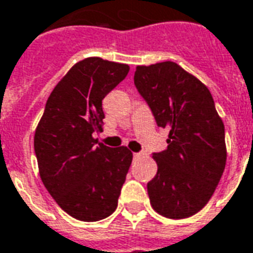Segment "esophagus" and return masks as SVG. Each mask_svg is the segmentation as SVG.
<instances>
[{"mask_svg":"<svg viewBox=\"0 0 253 253\" xmlns=\"http://www.w3.org/2000/svg\"><path fill=\"white\" fill-rule=\"evenodd\" d=\"M140 156H142L140 153H133V157H135V158H137V157H140Z\"/></svg>","mask_w":253,"mask_h":253,"instance_id":"34e87169","label":"esophagus"}]
</instances>
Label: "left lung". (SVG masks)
<instances>
[{"label": "left lung", "instance_id": "1", "mask_svg": "<svg viewBox=\"0 0 253 253\" xmlns=\"http://www.w3.org/2000/svg\"><path fill=\"white\" fill-rule=\"evenodd\" d=\"M135 86L156 123L169 129L168 149L153 153L158 170L147 183L151 207L183 219L201 211L226 165L224 125L210 89L173 62L137 66Z\"/></svg>", "mask_w": 253, "mask_h": 253}]
</instances>
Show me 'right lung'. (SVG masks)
<instances>
[{"label": "right lung", "instance_id": "obj_1", "mask_svg": "<svg viewBox=\"0 0 253 253\" xmlns=\"http://www.w3.org/2000/svg\"><path fill=\"white\" fill-rule=\"evenodd\" d=\"M128 64L88 57L74 64L46 100L34 136L43 186L70 216L96 222L117 208L132 153L97 144L102 100L123 81Z\"/></svg>", "mask_w": 253, "mask_h": 253}]
</instances>
